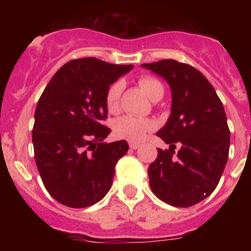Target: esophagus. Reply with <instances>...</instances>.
<instances>
[{
    "label": "esophagus",
    "mask_w": 251,
    "mask_h": 251,
    "mask_svg": "<svg viewBox=\"0 0 251 251\" xmlns=\"http://www.w3.org/2000/svg\"><path fill=\"white\" fill-rule=\"evenodd\" d=\"M141 147V145L139 143H133V142H130L129 143V148L130 150H137V148Z\"/></svg>",
    "instance_id": "34e87169"
}]
</instances>
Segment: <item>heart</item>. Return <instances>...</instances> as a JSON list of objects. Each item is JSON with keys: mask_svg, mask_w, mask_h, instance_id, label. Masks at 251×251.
Listing matches in <instances>:
<instances>
[{"mask_svg": "<svg viewBox=\"0 0 251 251\" xmlns=\"http://www.w3.org/2000/svg\"><path fill=\"white\" fill-rule=\"evenodd\" d=\"M138 84L152 100H159L163 97V93H165L163 84L156 77L145 75V76L139 77ZM122 89H123V84L121 81H115L109 86V89L106 90L105 105L109 112L113 113L118 110ZM113 128H114L115 134L121 138L132 142H139L145 139L148 133L156 128V123L150 118L123 115L114 122Z\"/></svg>", "mask_w": 251, "mask_h": 251, "instance_id": "obj_1", "label": "heart"}]
</instances>
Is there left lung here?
Wrapping results in <instances>:
<instances>
[{"mask_svg":"<svg viewBox=\"0 0 251 251\" xmlns=\"http://www.w3.org/2000/svg\"><path fill=\"white\" fill-rule=\"evenodd\" d=\"M168 83L171 114L157 136L170 145L148 167L150 186L159 200L190 207L212 194L227 162L230 130L214 86L194 66L176 60L143 64ZM181 146L174 154L176 143Z\"/></svg>","mask_w":251,"mask_h":251,"instance_id":"obj_1","label":"left lung"}]
</instances>
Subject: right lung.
Returning a JSON list of instances; mask_svg holds the SVG:
<instances>
[{
	"instance_id": "add662e5",
	"label": "right lung",
	"mask_w": 251,
	"mask_h": 251,
	"mask_svg": "<svg viewBox=\"0 0 251 251\" xmlns=\"http://www.w3.org/2000/svg\"><path fill=\"white\" fill-rule=\"evenodd\" d=\"M132 68L95 57L72 60L55 73L37 101L35 162L49 194L68 207L94 205L110 190L128 143L103 142L110 133L101 124L108 114L105 94Z\"/></svg>"
}]
</instances>
